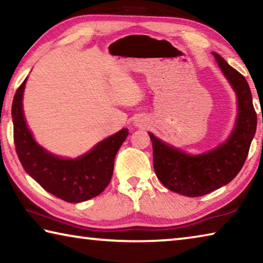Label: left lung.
I'll return each mask as SVG.
<instances>
[{
  "instance_id": "obj_1",
  "label": "left lung",
  "mask_w": 263,
  "mask_h": 263,
  "mask_svg": "<svg viewBox=\"0 0 263 263\" xmlns=\"http://www.w3.org/2000/svg\"><path fill=\"white\" fill-rule=\"evenodd\" d=\"M213 55L238 96V119L230 139L208 153L188 155L148 133L158 179L169 190L189 197L206 195L232 181L246 161L256 131V112L246 79L219 54Z\"/></svg>"
}]
</instances>
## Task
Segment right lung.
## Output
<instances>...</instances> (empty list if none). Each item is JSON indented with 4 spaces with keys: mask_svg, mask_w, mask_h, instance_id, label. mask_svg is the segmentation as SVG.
I'll use <instances>...</instances> for the list:
<instances>
[{
    "mask_svg": "<svg viewBox=\"0 0 263 263\" xmlns=\"http://www.w3.org/2000/svg\"><path fill=\"white\" fill-rule=\"evenodd\" d=\"M25 81L16 90L11 108L15 147L22 166L44 189L62 201L80 203L99 196L110 183L115 157L128 136L127 128L101 141L83 157H54L35 144L25 124L22 103Z\"/></svg>",
    "mask_w": 263,
    "mask_h": 263,
    "instance_id": "1",
    "label": "right lung"
}]
</instances>
